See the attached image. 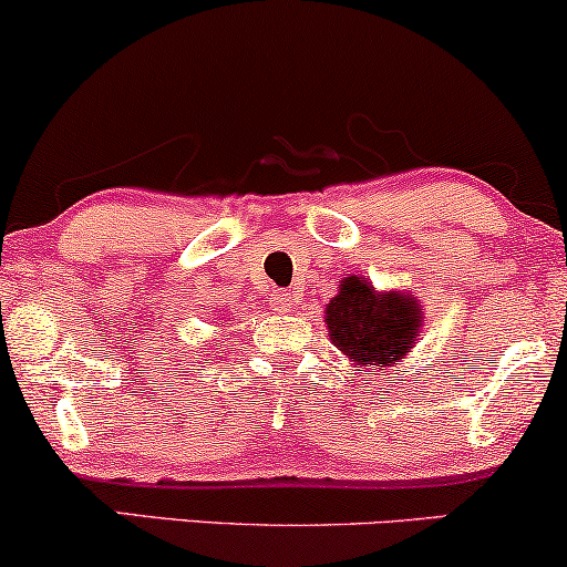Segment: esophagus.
Here are the masks:
<instances>
[{
  "label": "esophagus",
  "instance_id": "1",
  "mask_svg": "<svg viewBox=\"0 0 567 567\" xmlns=\"http://www.w3.org/2000/svg\"><path fill=\"white\" fill-rule=\"evenodd\" d=\"M270 307L276 312H291V307H295V295H291V291H276V295L270 297Z\"/></svg>",
  "mask_w": 567,
  "mask_h": 567
}]
</instances>
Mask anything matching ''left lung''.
Returning a JSON list of instances; mask_svg holds the SVG:
<instances>
[{
	"mask_svg": "<svg viewBox=\"0 0 567 567\" xmlns=\"http://www.w3.org/2000/svg\"><path fill=\"white\" fill-rule=\"evenodd\" d=\"M326 328L331 344L352 368H396L423 333L421 299L410 291H379L368 278L347 276L326 305Z\"/></svg>",
	"mask_w": 567,
	"mask_h": 567,
	"instance_id": "left-lung-1",
	"label": "left lung"
}]
</instances>
